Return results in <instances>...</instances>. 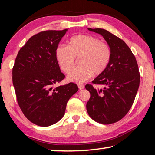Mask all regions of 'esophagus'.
Instances as JSON below:
<instances>
[{"mask_svg":"<svg viewBox=\"0 0 155 155\" xmlns=\"http://www.w3.org/2000/svg\"><path fill=\"white\" fill-rule=\"evenodd\" d=\"M78 88H79L80 90H82V89H83V88H84V85H83V84H78Z\"/></svg>","mask_w":155,"mask_h":155,"instance_id":"esophagus-1","label":"esophagus"}]
</instances>
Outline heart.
I'll return each mask as SVG.
<instances>
[{"mask_svg": "<svg viewBox=\"0 0 155 155\" xmlns=\"http://www.w3.org/2000/svg\"><path fill=\"white\" fill-rule=\"evenodd\" d=\"M56 58L61 70L68 73L73 69L76 58L81 66L68 75L71 82L83 83L94 75H99L106 70L111 58L108 45L101 42L93 36L76 35L71 38L68 46L59 45L56 50Z\"/></svg>", "mask_w": 155, "mask_h": 155, "instance_id": "1", "label": "heart"}]
</instances>
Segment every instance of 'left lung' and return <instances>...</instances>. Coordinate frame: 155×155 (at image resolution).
Instances as JSON below:
<instances>
[{
	"label": "left lung",
	"mask_w": 155,
	"mask_h": 155,
	"mask_svg": "<svg viewBox=\"0 0 155 155\" xmlns=\"http://www.w3.org/2000/svg\"><path fill=\"white\" fill-rule=\"evenodd\" d=\"M88 29L103 36L110 48L111 58L106 70L92 81L104 88L97 89L89 84L85 86L91 94L87 113L97 123L113 124L121 120L132 107L140 84L139 67L122 39L103 28Z\"/></svg>",
	"instance_id": "left-lung-1"
}]
</instances>
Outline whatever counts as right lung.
Here are the masks:
<instances>
[{
  "label": "right lung",
  "instance_id": "1",
  "mask_svg": "<svg viewBox=\"0 0 155 155\" xmlns=\"http://www.w3.org/2000/svg\"><path fill=\"white\" fill-rule=\"evenodd\" d=\"M67 31H45L32 36L20 49L13 66L18 104L27 119L38 126H51L60 120L69 98L78 91L72 83L54 87L65 77L56 50Z\"/></svg>",
  "mask_w": 155,
  "mask_h": 155
}]
</instances>
